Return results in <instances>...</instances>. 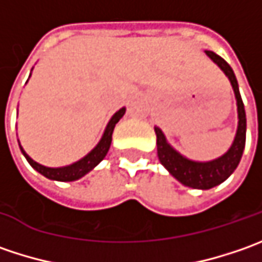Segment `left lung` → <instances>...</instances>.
<instances>
[{"label":"left lung","mask_w":262,"mask_h":262,"mask_svg":"<svg viewBox=\"0 0 262 262\" xmlns=\"http://www.w3.org/2000/svg\"><path fill=\"white\" fill-rule=\"evenodd\" d=\"M206 54L213 62H216L220 67V70L230 80V84L233 87L235 97L237 105V131L233 144L227 150L223 156L214 159L211 162H194L184 157L181 153H178L173 147L166 141V137L162 133L160 128L155 126L157 136V156L163 166L169 170V173L176 178L181 184L196 189H210L213 186L225 182L229 176L235 172V169L241 162V157L245 148V138H247V115L244 102L239 93L237 80L232 67L226 61L214 54L213 51H206Z\"/></svg>","instance_id":"8db88e82"}]
</instances>
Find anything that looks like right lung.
I'll return each instance as SVG.
<instances>
[{"label": "right lung", "mask_w": 262, "mask_h": 262, "mask_svg": "<svg viewBox=\"0 0 262 262\" xmlns=\"http://www.w3.org/2000/svg\"><path fill=\"white\" fill-rule=\"evenodd\" d=\"M125 114V107L119 109L116 112L115 115L111 118L109 124L106 126L105 133H103V137L102 140L99 141V144L87 155L83 159H80L78 162L70 165V166L64 167H46L43 165H39L37 162H35L32 157H29V155L23 150V147L20 146V150L21 153L25 155V157L27 159V162L30 163V166L36 169L39 173H42L43 176H46L48 179H54V181H61V182H70V181H76V179H80L81 176H84L86 173H89L92 169L95 166H97L103 159H105L106 153L111 147V143H112V133H114V128L118 124V121L124 116Z\"/></svg>", "instance_id": "obj_1"}]
</instances>
